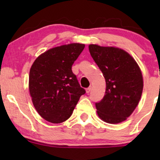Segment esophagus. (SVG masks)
<instances>
[{
  "instance_id": "34e87169",
  "label": "esophagus",
  "mask_w": 160,
  "mask_h": 160,
  "mask_svg": "<svg viewBox=\"0 0 160 160\" xmlns=\"http://www.w3.org/2000/svg\"><path fill=\"white\" fill-rule=\"evenodd\" d=\"M91 89H92V86H89V87H88L87 89H86V93H89V92H90Z\"/></svg>"
}]
</instances>
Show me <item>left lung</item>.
Returning <instances> with one entry per match:
<instances>
[{"instance_id":"1","label":"left lung","mask_w":160,"mask_h":160,"mask_svg":"<svg viewBox=\"0 0 160 160\" xmlns=\"http://www.w3.org/2000/svg\"><path fill=\"white\" fill-rule=\"evenodd\" d=\"M89 49L106 82L105 95L95 103L98 116L108 123L123 122L135 111L142 95L144 81L140 68L122 49L89 44Z\"/></svg>"}]
</instances>
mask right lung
<instances>
[{"instance_id": "obj_1", "label": "right lung", "mask_w": 160, "mask_h": 160, "mask_svg": "<svg viewBox=\"0 0 160 160\" xmlns=\"http://www.w3.org/2000/svg\"><path fill=\"white\" fill-rule=\"evenodd\" d=\"M84 47L85 44L74 43L49 49L32 65L29 92L37 112L49 122L67 120L85 94L71 70Z\"/></svg>"}]
</instances>
